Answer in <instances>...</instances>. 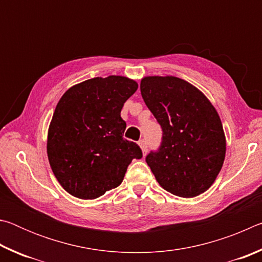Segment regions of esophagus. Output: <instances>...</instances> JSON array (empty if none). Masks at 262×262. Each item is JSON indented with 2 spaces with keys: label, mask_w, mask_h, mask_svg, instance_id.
Masks as SVG:
<instances>
[{
  "label": "esophagus",
  "mask_w": 262,
  "mask_h": 262,
  "mask_svg": "<svg viewBox=\"0 0 262 262\" xmlns=\"http://www.w3.org/2000/svg\"><path fill=\"white\" fill-rule=\"evenodd\" d=\"M139 145L142 149V152H143V155L147 154L148 151V144H147V141H145L144 139H142L139 141Z\"/></svg>",
  "instance_id": "34e87169"
}]
</instances>
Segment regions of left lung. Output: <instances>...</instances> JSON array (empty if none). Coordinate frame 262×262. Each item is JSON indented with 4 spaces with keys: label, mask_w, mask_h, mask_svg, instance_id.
Instances as JSON below:
<instances>
[{
    "label": "left lung",
    "mask_w": 262,
    "mask_h": 262,
    "mask_svg": "<svg viewBox=\"0 0 262 262\" xmlns=\"http://www.w3.org/2000/svg\"><path fill=\"white\" fill-rule=\"evenodd\" d=\"M140 89L163 130L158 150L145 157L158 184L181 198L206 192L227 150L217 111L199 89L178 77H144Z\"/></svg>",
    "instance_id": "8db88e82"
}]
</instances>
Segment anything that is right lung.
Wrapping results in <instances>:
<instances>
[{
	"label": "right lung",
	"instance_id": "right-lung-1",
	"mask_svg": "<svg viewBox=\"0 0 262 262\" xmlns=\"http://www.w3.org/2000/svg\"><path fill=\"white\" fill-rule=\"evenodd\" d=\"M137 83L123 76L96 77L64 92L53 114L47 155L57 181L73 196L92 200L122 183L135 142L123 139L121 110Z\"/></svg>",
	"mask_w": 262,
	"mask_h": 262
}]
</instances>
